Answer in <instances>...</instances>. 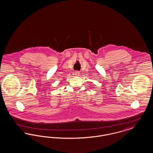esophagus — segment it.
<instances>
[{
    "mask_svg": "<svg viewBox=\"0 0 153 153\" xmlns=\"http://www.w3.org/2000/svg\"><path fill=\"white\" fill-rule=\"evenodd\" d=\"M80 74V72H79V71H76V72H74V74H75L76 76H79Z\"/></svg>",
    "mask_w": 153,
    "mask_h": 153,
    "instance_id": "34e87169",
    "label": "esophagus"
}]
</instances>
